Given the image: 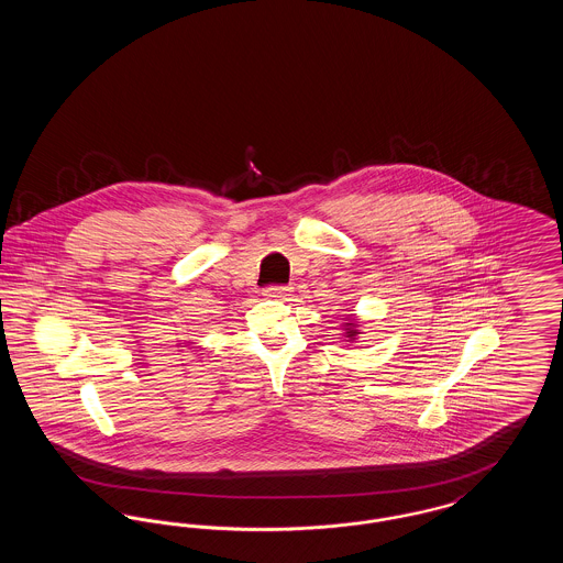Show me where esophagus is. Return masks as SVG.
Instances as JSON below:
<instances>
[{
    "label": "esophagus",
    "mask_w": 563,
    "mask_h": 563,
    "mask_svg": "<svg viewBox=\"0 0 563 563\" xmlns=\"http://www.w3.org/2000/svg\"><path fill=\"white\" fill-rule=\"evenodd\" d=\"M291 294L289 287H283V285H274V287H266L264 295L269 299H285L287 295Z\"/></svg>",
    "instance_id": "34e87169"
}]
</instances>
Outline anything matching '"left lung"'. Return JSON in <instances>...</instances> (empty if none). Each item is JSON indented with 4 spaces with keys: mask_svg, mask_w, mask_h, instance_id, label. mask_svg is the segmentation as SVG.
Masks as SVG:
<instances>
[{
    "mask_svg": "<svg viewBox=\"0 0 563 563\" xmlns=\"http://www.w3.org/2000/svg\"><path fill=\"white\" fill-rule=\"evenodd\" d=\"M346 327H349V329H346V338H350V340H354V338L358 335V329H356V321L346 322Z\"/></svg>",
    "mask_w": 563,
    "mask_h": 563,
    "instance_id": "left-lung-1",
    "label": "left lung"
}]
</instances>
